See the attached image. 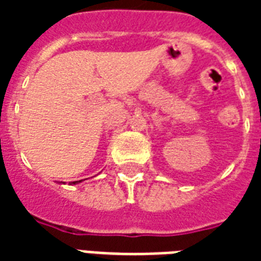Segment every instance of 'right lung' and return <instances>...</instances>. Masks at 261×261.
Wrapping results in <instances>:
<instances>
[{
  "label": "right lung",
  "instance_id": "1",
  "mask_svg": "<svg viewBox=\"0 0 261 261\" xmlns=\"http://www.w3.org/2000/svg\"><path fill=\"white\" fill-rule=\"evenodd\" d=\"M80 181H81V180H80ZM80 181H73V184H77V182H80Z\"/></svg>",
  "mask_w": 261,
  "mask_h": 261
}]
</instances>
